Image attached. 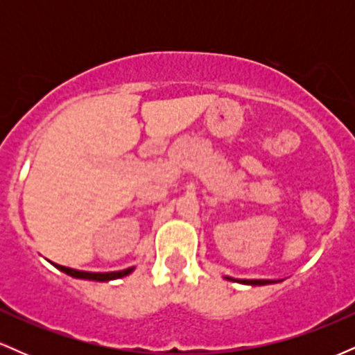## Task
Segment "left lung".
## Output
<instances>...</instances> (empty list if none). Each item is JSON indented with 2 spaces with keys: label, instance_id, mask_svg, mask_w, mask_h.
I'll return each mask as SVG.
<instances>
[{
  "label": "left lung",
  "instance_id": "8db88e82",
  "mask_svg": "<svg viewBox=\"0 0 355 355\" xmlns=\"http://www.w3.org/2000/svg\"><path fill=\"white\" fill-rule=\"evenodd\" d=\"M227 280L230 282H237V284H243V285H268V284H277L282 282V280H268V279H234V277H225Z\"/></svg>",
  "mask_w": 355,
  "mask_h": 355
}]
</instances>
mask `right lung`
<instances>
[{
    "mask_svg": "<svg viewBox=\"0 0 355 355\" xmlns=\"http://www.w3.org/2000/svg\"><path fill=\"white\" fill-rule=\"evenodd\" d=\"M53 266L58 268V270L64 272V274H68L70 277H75V279L95 280V282H110V280H116V279H121V277L130 275L133 270H135V267H128V268H123V270H118V272H83V270H75V268H70V267L58 266V263H53Z\"/></svg>",
    "mask_w": 355,
    "mask_h": 355,
    "instance_id": "add662e5",
    "label": "right lung"
}]
</instances>
